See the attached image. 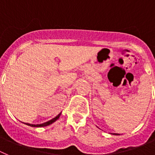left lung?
I'll list each match as a JSON object with an SVG mask.
<instances>
[{
  "mask_svg": "<svg viewBox=\"0 0 155 155\" xmlns=\"http://www.w3.org/2000/svg\"><path fill=\"white\" fill-rule=\"evenodd\" d=\"M114 134V135H119V134Z\"/></svg>",
  "mask_w": 155,
  "mask_h": 155,
  "instance_id": "1",
  "label": "left lung"
}]
</instances>
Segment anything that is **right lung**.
Instances as JSON below:
<instances>
[{
    "instance_id": "obj_1",
    "label": "right lung",
    "mask_w": 155,
    "mask_h": 155,
    "mask_svg": "<svg viewBox=\"0 0 155 155\" xmlns=\"http://www.w3.org/2000/svg\"><path fill=\"white\" fill-rule=\"evenodd\" d=\"M60 115H61V113L58 114V116H56L55 118H53V119L50 120L49 121H47V122H45V123H43V124H27V123H24V124H25L26 125H28V126L34 127H46V126H48V125L51 124L55 122V121H56L59 118Z\"/></svg>"
}]
</instances>
